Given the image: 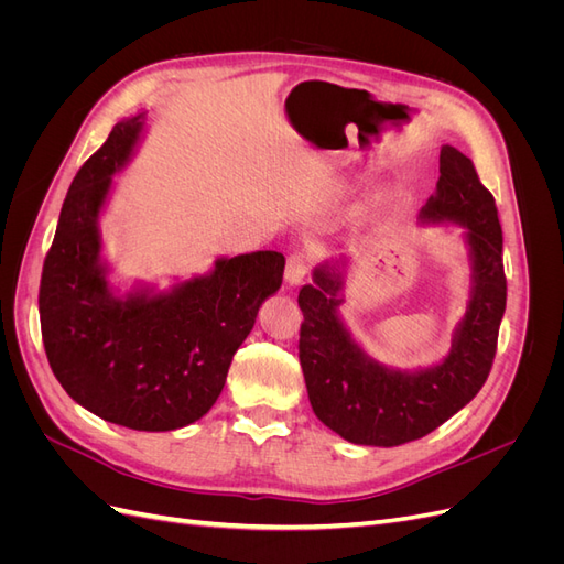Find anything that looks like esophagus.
Returning a JSON list of instances; mask_svg holds the SVG:
<instances>
[{
  "mask_svg": "<svg viewBox=\"0 0 564 564\" xmlns=\"http://www.w3.org/2000/svg\"><path fill=\"white\" fill-rule=\"evenodd\" d=\"M308 268H311V256L296 251L286 259V268H284V280L289 286H299L305 275H308Z\"/></svg>",
  "mask_w": 564,
  "mask_h": 564,
  "instance_id": "1",
  "label": "esophagus"
}]
</instances>
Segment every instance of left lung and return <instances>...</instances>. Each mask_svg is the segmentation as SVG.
<instances>
[{
    "mask_svg": "<svg viewBox=\"0 0 564 564\" xmlns=\"http://www.w3.org/2000/svg\"><path fill=\"white\" fill-rule=\"evenodd\" d=\"M421 226H460L470 261L466 313L440 362L388 367L357 344L340 317L346 259H327L299 292V357L315 416L352 445L398 447L433 433L485 386L506 311L503 235L491 193L473 162L452 145L440 150V181L419 212Z\"/></svg>",
    "mask_w": 564,
    "mask_h": 564,
    "instance_id": "obj_1",
    "label": "left lung"
}]
</instances>
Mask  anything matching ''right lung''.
Listing matches in <instances>:
<instances>
[{"label":"right lung","instance_id":"add662e5","mask_svg":"<svg viewBox=\"0 0 564 564\" xmlns=\"http://www.w3.org/2000/svg\"><path fill=\"white\" fill-rule=\"evenodd\" d=\"M145 122V112L117 122L77 172L44 261L40 322L48 365L67 395L104 421L164 433L214 406L261 303L282 286L284 256H218L209 272L169 289L135 282L122 292L110 284L100 216Z\"/></svg>","mask_w":564,"mask_h":564}]
</instances>
